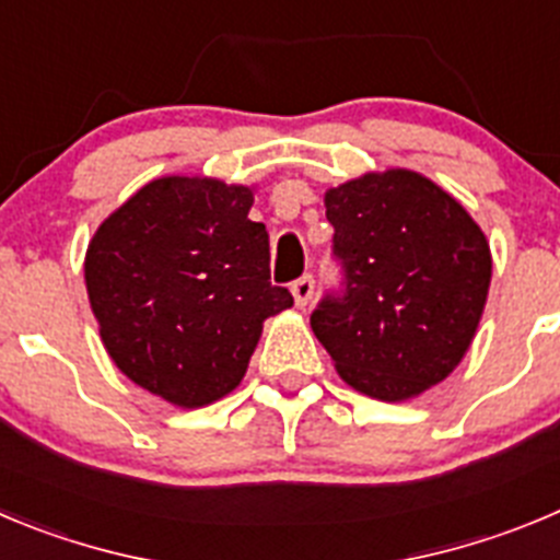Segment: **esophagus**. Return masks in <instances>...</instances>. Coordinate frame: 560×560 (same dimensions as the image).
Segmentation results:
<instances>
[{
    "mask_svg": "<svg viewBox=\"0 0 560 560\" xmlns=\"http://www.w3.org/2000/svg\"><path fill=\"white\" fill-rule=\"evenodd\" d=\"M314 289H316V283L311 275H302L300 280H294V283H291V294H294L296 305L305 307L307 302L314 300Z\"/></svg>",
    "mask_w": 560,
    "mask_h": 560,
    "instance_id": "esophagus-1",
    "label": "esophagus"
}]
</instances>
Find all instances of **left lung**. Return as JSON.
Listing matches in <instances>:
<instances>
[{
    "mask_svg": "<svg viewBox=\"0 0 560 560\" xmlns=\"http://www.w3.org/2000/svg\"><path fill=\"white\" fill-rule=\"evenodd\" d=\"M325 208L341 285L311 327L352 388L417 397L469 350L491 283L489 241L460 202L408 168L330 188Z\"/></svg>",
    "mask_w": 560,
    "mask_h": 560,
    "instance_id": "obj_1",
    "label": "left lung"
}]
</instances>
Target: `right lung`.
<instances>
[{"instance_id":"obj_1","label":"right lung","mask_w":560,"mask_h":560,"mask_svg":"<svg viewBox=\"0 0 560 560\" xmlns=\"http://www.w3.org/2000/svg\"><path fill=\"white\" fill-rule=\"evenodd\" d=\"M253 191L161 177L102 222L85 285L113 363L147 392L199 408L233 392L264 319L294 305L271 285L269 233Z\"/></svg>"}]
</instances>
